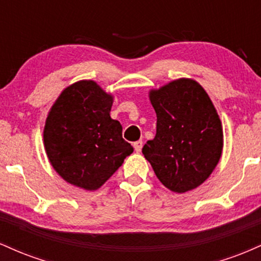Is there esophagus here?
I'll use <instances>...</instances> for the list:
<instances>
[{
	"instance_id": "esophagus-1",
	"label": "esophagus",
	"mask_w": 261,
	"mask_h": 261,
	"mask_svg": "<svg viewBox=\"0 0 261 261\" xmlns=\"http://www.w3.org/2000/svg\"><path fill=\"white\" fill-rule=\"evenodd\" d=\"M142 146H143L142 141H136V142L134 143L135 151H136V152H141V149H142Z\"/></svg>"
}]
</instances>
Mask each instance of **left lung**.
I'll return each mask as SVG.
<instances>
[{
	"instance_id": "8db88e82",
	"label": "left lung",
	"mask_w": 261,
	"mask_h": 261,
	"mask_svg": "<svg viewBox=\"0 0 261 261\" xmlns=\"http://www.w3.org/2000/svg\"><path fill=\"white\" fill-rule=\"evenodd\" d=\"M157 133L142 148L155 175L175 193L208 178L222 153L221 120L207 93L193 80H176L149 93Z\"/></svg>"
}]
</instances>
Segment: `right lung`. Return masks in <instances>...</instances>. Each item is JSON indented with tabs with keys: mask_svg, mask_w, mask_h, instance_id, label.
I'll return each mask as SVG.
<instances>
[{
	"mask_svg": "<svg viewBox=\"0 0 261 261\" xmlns=\"http://www.w3.org/2000/svg\"><path fill=\"white\" fill-rule=\"evenodd\" d=\"M112 95L93 81L66 88L50 110L44 145L50 163L66 181L86 190L100 188L134 147L110 118Z\"/></svg>",
	"mask_w": 261,
	"mask_h": 261,
	"instance_id": "add662e5",
	"label": "right lung"
}]
</instances>
